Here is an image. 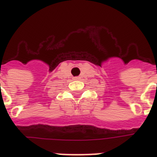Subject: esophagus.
Returning <instances> with one entry per match:
<instances>
[{"label":"esophagus","mask_w":157,"mask_h":157,"mask_svg":"<svg viewBox=\"0 0 157 157\" xmlns=\"http://www.w3.org/2000/svg\"><path fill=\"white\" fill-rule=\"evenodd\" d=\"M77 79H79V77H77V76H76V77H75V80H77Z\"/></svg>","instance_id":"obj_1"}]
</instances>
